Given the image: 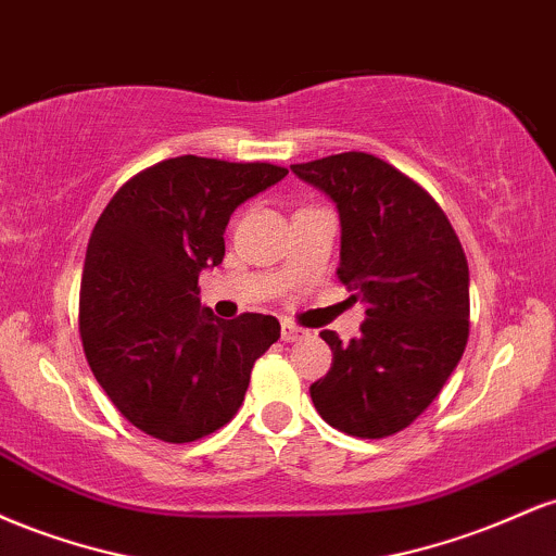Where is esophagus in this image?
<instances>
[{"mask_svg":"<svg viewBox=\"0 0 556 556\" xmlns=\"http://www.w3.org/2000/svg\"><path fill=\"white\" fill-rule=\"evenodd\" d=\"M303 337H308V331H305L303 327H298V324H290V321L282 324V340L285 342H298V340H303Z\"/></svg>","mask_w":556,"mask_h":556,"instance_id":"34e87169","label":"esophagus"}]
</instances>
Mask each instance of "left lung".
Wrapping results in <instances>:
<instances>
[{"instance_id": "left-lung-1", "label": "left lung", "mask_w": 556, "mask_h": 556, "mask_svg": "<svg viewBox=\"0 0 556 556\" xmlns=\"http://www.w3.org/2000/svg\"><path fill=\"white\" fill-rule=\"evenodd\" d=\"M337 203L340 277L366 303L361 337L324 329L331 368L311 384L318 416L350 437L384 439L437 400L470 331L468 258L455 229L416 180L363 151L292 164Z\"/></svg>"}]
</instances>
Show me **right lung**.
<instances>
[{
    "instance_id": "add662e5",
    "label": "right lung",
    "mask_w": 556,
    "mask_h": 556,
    "mask_svg": "<svg viewBox=\"0 0 556 556\" xmlns=\"http://www.w3.org/2000/svg\"><path fill=\"white\" fill-rule=\"evenodd\" d=\"M287 175L269 162L164 159L114 193L88 240L80 340L106 397L169 444L229 424L279 321L201 311L198 277L225 258L229 214Z\"/></svg>"
}]
</instances>
